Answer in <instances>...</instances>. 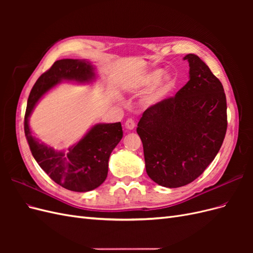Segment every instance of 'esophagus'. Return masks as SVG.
I'll use <instances>...</instances> for the list:
<instances>
[{
  "instance_id": "34e87169",
  "label": "esophagus",
  "mask_w": 253,
  "mask_h": 253,
  "mask_svg": "<svg viewBox=\"0 0 253 253\" xmlns=\"http://www.w3.org/2000/svg\"><path fill=\"white\" fill-rule=\"evenodd\" d=\"M125 126H126V128H127V129H133L134 127H135V121L133 120V119H127L126 121V124H125Z\"/></svg>"
}]
</instances>
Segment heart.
Listing matches in <instances>:
<instances>
[{
    "instance_id": "obj_1",
    "label": "heart",
    "mask_w": 253,
    "mask_h": 253,
    "mask_svg": "<svg viewBox=\"0 0 253 253\" xmlns=\"http://www.w3.org/2000/svg\"><path fill=\"white\" fill-rule=\"evenodd\" d=\"M163 74L164 71L159 68V70L152 71L143 76L140 82L141 86L148 87L152 85V84H154L143 96L142 102L144 105L154 106L159 104L165 100L168 93L171 90L174 84L173 77L170 74H166L164 76Z\"/></svg>"
}]
</instances>
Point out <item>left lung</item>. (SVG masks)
<instances>
[{"mask_svg":"<svg viewBox=\"0 0 253 253\" xmlns=\"http://www.w3.org/2000/svg\"><path fill=\"white\" fill-rule=\"evenodd\" d=\"M189 81L174 97L145 110L137 126L149 177L178 188L202 175L215 158L227 131L223 84L193 53Z\"/></svg>","mask_w":253,"mask_h":253,"instance_id":"1","label":"left lung"}]
</instances>
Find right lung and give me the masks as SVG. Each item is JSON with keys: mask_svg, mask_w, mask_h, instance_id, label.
<instances>
[{"mask_svg": "<svg viewBox=\"0 0 253 253\" xmlns=\"http://www.w3.org/2000/svg\"><path fill=\"white\" fill-rule=\"evenodd\" d=\"M95 79V67L89 61L58 60L37 80L27 101L24 131L34 158L53 181L75 192L91 191L105 180L111 153L124 136L121 124L95 125L65 153L56 151L33 136L29 117L42 96L59 83H91Z\"/></svg>", "mask_w": 253, "mask_h": 253, "instance_id": "add662e5", "label": "right lung"}]
</instances>
